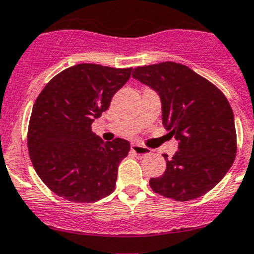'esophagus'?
Instances as JSON below:
<instances>
[{
	"label": "esophagus",
	"mask_w": 254,
	"mask_h": 254,
	"mask_svg": "<svg viewBox=\"0 0 254 254\" xmlns=\"http://www.w3.org/2000/svg\"><path fill=\"white\" fill-rule=\"evenodd\" d=\"M130 148H131V152L136 156H139V157H143V156H147V154L151 153L148 148H145V147H142L139 144H131L130 145Z\"/></svg>",
	"instance_id": "esophagus-1"
}]
</instances>
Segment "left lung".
Wrapping results in <instances>:
<instances>
[{"instance_id":"8db88e82","label":"left lung","mask_w":254,"mask_h":254,"mask_svg":"<svg viewBox=\"0 0 254 254\" xmlns=\"http://www.w3.org/2000/svg\"><path fill=\"white\" fill-rule=\"evenodd\" d=\"M133 78L156 90L162 124L179 140L166 170L149 180L152 190L185 202L202 197L221 182L237 154L230 103L221 90L188 66L173 61L139 66Z\"/></svg>"}]
</instances>
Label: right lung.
Returning <instances> with one entry per match:
<instances>
[{
    "mask_svg": "<svg viewBox=\"0 0 254 254\" xmlns=\"http://www.w3.org/2000/svg\"><path fill=\"white\" fill-rule=\"evenodd\" d=\"M131 67L79 64L51 79L33 106L28 151L35 173L59 197L90 203L115 190L127 140L103 143L92 123L109 109Z\"/></svg>",
    "mask_w": 254,
    "mask_h": 254,
    "instance_id": "obj_1",
    "label": "right lung"
}]
</instances>
